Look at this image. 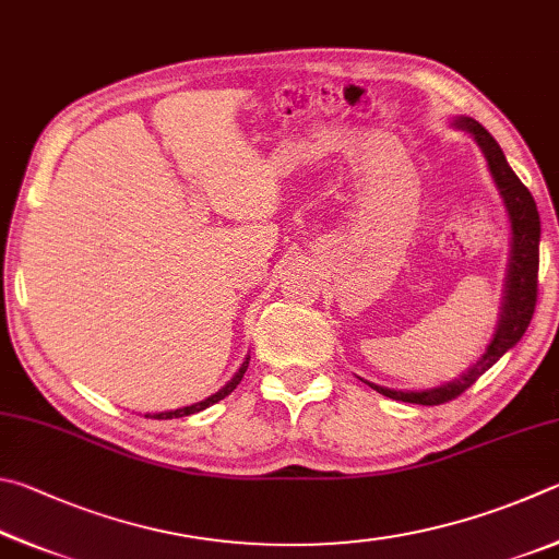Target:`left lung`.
<instances>
[{
  "mask_svg": "<svg viewBox=\"0 0 559 559\" xmlns=\"http://www.w3.org/2000/svg\"><path fill=\"white\" fill-rule=\"evenodd\" d=\"M459 130H466L481 146V152L488 162V169L493 174V181L498 191L503 195V203L511 215V230H513V250H511V264H508V282H506V301L501 324L491 344H488L486 354L476 360V366L456 378L454 383H447L442 388L423 390V393H403V390H390L368 383L378 393L385 397L403 400V403L415 405H444L472 388L478 378H481L488 368H491L498 358H501L508 348H513L518 341L523 338L525 329L531 326V319L535 314L537 305V267H540V215H537V205L533 201L531 191L525 183L518 179L515 171L508 166L506 154L498 142L484 124H478L472 117H459L454 120Z\"/></svg>",
  "mask_w": 559,
  "mask_h": 559,
  "instance_id": "left-lung-1",
  "label": "left lung"
}]
</instances>
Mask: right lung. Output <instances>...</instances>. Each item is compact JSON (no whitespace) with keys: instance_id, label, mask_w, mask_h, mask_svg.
I'll return each mask as SVG.
<instances>
[{"instance_id":"add662e5","label":"right lung","mask_w":559,"mask_h":559,"mask_svg":"<svg viewBox=\"0 0 559 559\" xmlns=\"http://www.w3.org/2000/svg\"><path fill=\"white\" fill-rule=\"evenodd\" d=\"M248 364H250V358H245V364L240 366V370L238 373L233 376V380L228 385H225L223 390H218V393L215 395H211V397H205L203 403H195V405H189V407H181V409H174V413H159V415H154V419H171V417H186V415H193V413H201V409H205V407H211L213 403H218V400H223L225 395H230L235 388H238V383L242 380V376H245V370H248Z\"/></svg>"}]
</instances>
